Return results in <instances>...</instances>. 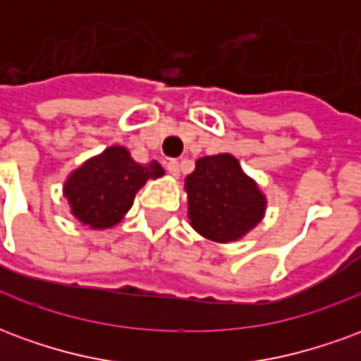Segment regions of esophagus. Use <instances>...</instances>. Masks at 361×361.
<instances>
[{
    "instance_id": "obj_1",
    "label": "esophagus",
    "mask_w": 361,
    "mask_h": 361,
    "mask_svg": "<svg viewBox=\"0 0 361 361\" xmlns=\"http://www.w3.org/2000/svg\"><path fill=\"white\" fill-rule=\"evenodd\" d=\"M166 170L172 173V176H180V164H178V160H170L166 164Z\"/></svg>"
}]
</instances>
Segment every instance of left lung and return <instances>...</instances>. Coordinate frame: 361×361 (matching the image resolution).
Returning <instances> with one entry per match:
<instances>
[{
    "label": "left lung",
    "mask_w": 361,
    "mask_h": 361,
    "mask_svg": "<svg viewBox=\"0 0 361 361\" xmlns=\"http://www.w3.org/2000/svg\"><path fill=\"white\" fill-rule=\"evenodd\" d=\"M185 193L191 226L211 242H238L265 216V193L228 152L199 158Z\"/></svg>",
    "instance_id": "1"
}]
</instances>
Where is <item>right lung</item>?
I'll use <instances>...</instances> for the list:
<instances>
[{
  "instance_id": "1",
  "label": "right lung",
  "mask_w": 361,
  "mask_h": 361,
  "mask_svg": "<svg viewBox=\"0 0 361 361\" xmlns=\"http://www.w3.org/2000/svg\"><path fill=\"white\" fill-rule=\"evenodd\" d=\"M162 176L164 168L157 160L139 164L126 147L114 145L69 173L63 197L82 226L106 230L121 222L147 181Z\"/></svg>"
}]
</instances>
